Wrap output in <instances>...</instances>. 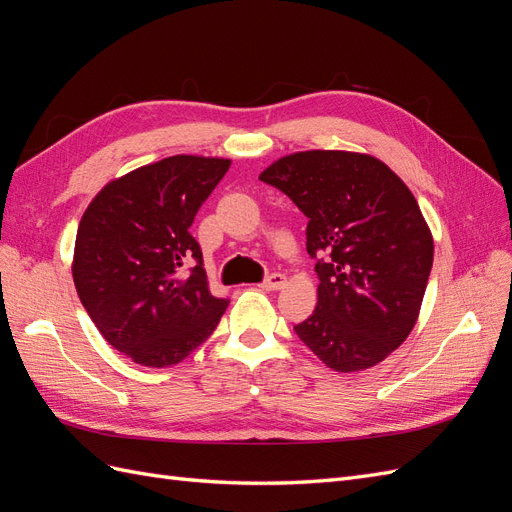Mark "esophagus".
Masks as SVG:
<instances>
[{"instance_id": "1", "label": "esophagus", "mask_w": 512, "mask_h": 512, "mask_svg": "<svg viewBox=\"0 0 512 512\" xmlns=\"http://www.w3.org/2000/svg\"><path fill=\"white\" fill-rule=\"evenodd\" d=\"M286 284V277L282 273H271L265 282L260 284L262 290H280Z\"/></svg>"}]
</instances>
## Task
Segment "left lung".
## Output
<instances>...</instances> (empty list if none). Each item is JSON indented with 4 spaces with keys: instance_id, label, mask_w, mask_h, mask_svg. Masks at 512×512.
I'll list each match as a JSON object with an SVG mask.
<instances>
[{
    "instance_id": "8db88e82",
    "label": "left lung",
    "mask_w": 512,
    "mask_h": 512,
    "mask_svg": "<svg viewBox=\"0 0 512 512\" xmlns=\"http://www.w3.org/2000/svg\"><path fill=\"white\" fill-rule=\"evenodd\" d=\"M260 181L282 190L307 222V254L318 258V303L294 327L335 371L384 361L414 329L433 239L408 185L367 153L299 151L273 162Z\"/></svg>"
}]
</instances>
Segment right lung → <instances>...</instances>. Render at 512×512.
Masks as SVG:
<instances>
[{"mask_svg":"<svg viewBox=\"0 0 512 512\" xmlns=\"http://www.w3.org/2000/svg\"><path fill=\"white\" fill-rule=\"evenodd\" d=\"M228 166L224 158H164L106 183L83 213L76 292L106 342L138 365L181 363L226 312L190 226Z\"/></svg>","mask_w":512,"mask_h":512,"instance_id":"1","label":"right lung"}]
</instances>
